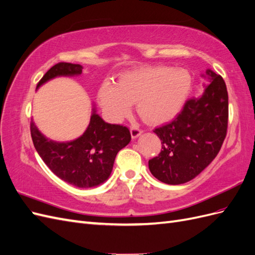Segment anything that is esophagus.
I'll use <instances>...</instances> for the list:
<instances>
[{
  "label": "esophagus",
  "mask_w": 255,
  "mask_h": 255,
  "mask_svg": "<svg viewBox=\"0 0 255 255\" xmlns=\"http://www.w3.org/2000/svg\"><path fill=\"white\" fill-rule=\"evenodd\" d=\"M141 133H142V129H140L139 127L133 126L130 128V136H132L133 139H135V138H137L138 136H140Z\"/></svg>",
  "instance_id": "obj_1"
}]
</instances>
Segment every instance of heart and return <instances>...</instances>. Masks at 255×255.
Wrapping results in <instances>:
<instances>
[{"label": "heart", "instance_id": "b5f03b06", "mask_svg": "<svg viewBox=\"0 0 255 255\" xmlns=\"http://www.w3.org/2000/svg\"><path fill=\"white\" fill-rule=\"evenodd\" d=\"M191 86V76L184 69L145 67L122 75L118 84L103 82L98 98L104 115L113 122L125 118L136 101L142 119L157 125L170 120L182 110Z\"/></svg>", "mask_w": 255, "mask_h": 255}]
</instances>
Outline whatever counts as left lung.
Instances as JSON below:
<instances>
[{
    "instance_id": "1",
    "label": "left lung",
    "mask_w": 255,
    "mask_h": 255,
    "mask_svg": "<svg viewBox=\"0 0 255 255\" xmlns=\"http://www.w3.org/2000/svg\"><path fill=\"white\" fill-rule=\"evenodd\" d=\"M202 76L208 82L203 95L188 100L172 122L154 129L161 141V151L149 160V169L163 183L179 185L195 179L217 156L226 138V83L211 69Z\"/></svg>"
}]
</instances>
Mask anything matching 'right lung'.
I'll return each instance as SVG.
<instances>
[{
	"label": "right lung",
	"instance_id": "add662e5",
	"mask_svg": "<svg viewBox=\"0 0 255 255\" xmlns=\"http://www.w3.org/2000/svg\"><path fill=\"white\" fill-rule=\"evenodd\" d=\"M82 70L83 67L78 64L58 63L43 75L36 89L58 76L81 75ZM30 135L36 151L51 171L80 188L96 187L109 179L116 155L130 141L128 128L105 122L97 114L95 105L86 130L74 140H51L38 129L33 120Z\"/></svg>",
	"mask_w": 255,
	"mask_h": 255
}]
</instances>
